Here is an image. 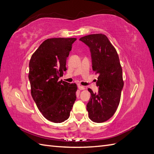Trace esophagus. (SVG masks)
<instances>
[{
    "label": "esophagus",
    "instance_id": "1",
    "mask_svg": "<svg viewBox=\"0 0 154 154\" xmlns=\"http://www.w3.org/2000/svg\"><path fill=\"white\" fill-rule=\"evenodd\" d=\"M78 88L79 89V90H84L85 87H83V86L80 85H78Z\"/></svg>",
    "mask_w": 154,
    "mask_h": 154
}]
</instances>
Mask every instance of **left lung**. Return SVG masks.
<instances>
[{
  "label": "left lung",
  "instance_id": "1",
  "mask_svg": "<svg viewBox=\"0 0 154 154\" xmlns=\"http://www.w3.org/2000/svg\"><path fill=\"white\" fill-rule=\"evenodd\" d=\"M91 49L92 69L98 74L96 86L98 93L91 88V97L87 105L88 117L96 123H102L112 117L119 104L123 87V71L119 56L108 38L102 33L80 38Z\"/></svg>",
  "mask_w": 154,
  "mask_h": 154
}]
</instances>
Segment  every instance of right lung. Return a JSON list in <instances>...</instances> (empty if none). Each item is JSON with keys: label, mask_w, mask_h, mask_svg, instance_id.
<instances>
[{"label": "right lung", "mask_w": 154, "mask_h": 154, "mask_svg": "<svg viewBox=\"0 0 154 154\" xmlns=\"http://www.w3.org/2000/svg\"><path fill=\"white\" fill-rule=\"evenodd\" d=\"M76 38L45 40L31 56L29 79L31 93L46 119L62 123L70 116L76 100L77 86L59 81L67 70L66 60Z\"/></svg>", "instance_id": "obj_1"}]
</instances>
